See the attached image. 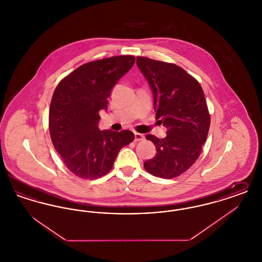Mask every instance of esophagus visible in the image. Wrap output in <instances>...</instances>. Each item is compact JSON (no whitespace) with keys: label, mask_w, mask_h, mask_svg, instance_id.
I'll return each instance as SVG.
<instances>
[{"label":"esophagus","mask_w":262,"mask_h":262,"mask_svg":"<svg viewBox=\"0 0 262 262\" xmlns=\"http://www.w3.org/2000/svg\"><path fill=\"white\" fill-rule=\"evenodd\" d=\"M135 139H136V141L143 140L144 139V136L141 135V134H138V133H135Z\"/></svg>","instance_id":"34e87169"}]
</instances>
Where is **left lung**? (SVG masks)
I'll use <instances>...</instances> for the list:
<instances>
[{
	"label": "left lung",
	"instance_id": "8db88e82",
	"mask_svg": "<svg viewBox=\"0 0 262 262\" xmlns=\"http://www.w3.org/2000/svg\"><path fill=\"white\" fill-rule=\"evenodd\" d=\"M137 64L153 92L156 119L168 129L161 139L146 136L157 153L143 166L155 177L173 179L193 165L206 141L210 115L204 93L199 81L177 64L139 56Z\"/></svg>",
	"mask_w": 262,
	"mask_h": 262
}]
</instances>
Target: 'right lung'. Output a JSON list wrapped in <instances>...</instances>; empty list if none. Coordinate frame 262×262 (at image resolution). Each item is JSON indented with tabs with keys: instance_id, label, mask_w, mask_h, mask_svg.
<instances>
[{
	"instance_id": "1",
	"label": "right lung",
	"mask_w": 262,
	"mask_h": 262,
	"mask_svg": "<svg viewBox=\"0 0 262 262\" xmlns=\"http://www.w3.org/2000/svg\"><path fill=\"white\" fill-rule=\"evenodd\" d=\"M136 57L115 56L84 63L62 79L54 91L49 130L62 162L81 179L110 172L119 151L135 139L130 130H100V110L111 90L134 66Z\"/></svg>"
}]
</instances>
